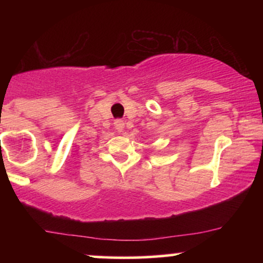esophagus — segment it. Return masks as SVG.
<instances>
[{
	"mask_svg": "<svg viewBox=\"0 0 263 263\" xmlns=\"http://www.w3.org/2000/svg\"><path fill=\"white\" fill-rule=\"evenodd\" d=\"M114 126L119 132H122L123 129H125V123H123L122 120H116V121L114 122Z\"/></svg>",
	"mask_w": 263,
	"mask_h": 263,
	"instance_id": "obj_1",
	"label": "esophagus"
}]
</instances>
